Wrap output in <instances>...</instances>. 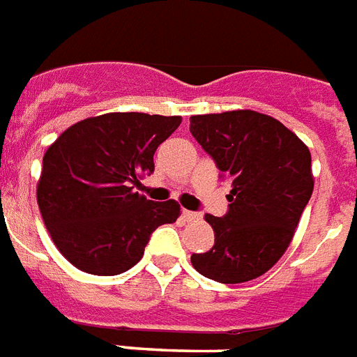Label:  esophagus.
<instances>
[{
	"label": "esophagus",
	"mask_w": 357,
	"mask_h": 357,
	"mask_svg": "<svg viewBox=\"0 0 357 357\" xmlns=\"http://www.w3.org/2000/svg\"><path fill=\"white\" fill-rule=\"evenodd\" d=\"M183 218H185V220H189V222H190V220H200L202 215H200V213L187 211V209H185V211H183Z\"/></svg>",
	"instance_id": "34e87169"
}]
</instances>
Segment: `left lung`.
Masks as SVG:
<instances>
[{"instance_id":"obj_1","label":"left lung","mask_w":357,"mask_h":357,"mask_svg":"<svg viewBox=\"0 0 357 357\" xmlns=\"http://www.w3.org/2000/svg\"><path fill=\"white\" fill-rule=\"evenodd\" d=\"M190 133L231 185L228 213L206 215L213 248L190 263L220 283L263 276L285 254L313 192L307 146L280 120L250 109L190 116Z\"/></svg>"}]
</instances>
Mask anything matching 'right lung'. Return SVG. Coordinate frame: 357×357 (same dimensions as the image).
I'll return each mask as SVG.
<instances>
[{"label": "right lung", "instance_id": "obj_1", "mask_svg": "<svg viewBox=\"0 0 357 357\" xmlns=\"http://www.w3.org/2000/svg\"><path fill=\"white\" fill-rule=\"evenodd\" d=\"M181 116L107 113L70 126L44 153L36 200L53 243L83 272L116 276L137 265L153 229L179 217L133 185L153 172V153Z\"/></svg>", "mask_w": 357, "mask_h": 357}]
</instances>
